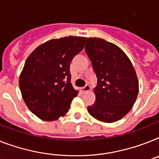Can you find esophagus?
Masks as SVG:
<instances>
[{"mask_svg": "<svg viewBox=\"0 0 159 159\" xmlns=\"http://www.w3.org/2000/svg\"><path fill=\"white\" fill-rule=\"evenodd\" d=\"M83 92H84V93H87V92H89V90H90V86H89V84H86L84 86V87L83 88Z\"/></svg>", "mask_w": 159, "mask_h": 159, "instance_id": "1", "label": "esophagus"}]
</instances>
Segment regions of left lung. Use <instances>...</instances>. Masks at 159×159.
<instances>
[{"mask_svg": "<svg viewBox=\"0 0 159 159\" xmlns=\"http://www.w3.org/2000/svg\"><path fill=\"white\" fill-rule=\"evenodd\" d=\"M85 52L98 78L96 101L88 111L99 121H118L129 112L138 95L134 67L121 48L100 38H87Z\"/></svg>", "mask_w": 159, "mask_h": 159, "instance_id": "left-lung-1", "label": "left lung"}]
</instances>
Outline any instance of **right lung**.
Returning a JSON list of instances; mask_svg holds the SVG:
<instances>
[{"mask_svg":"<svg viewBox=\"0 0 159 159\" xmlns=\"http://www.w3.org/2000/svg\"><path fill=\"white\" fill-rule=\"evenodd\" d=\"M85 37L68 36L42 44L26 60L19 88L30 111L44 121L65 115L78 94L70 83V65L84 48Z\"/></svg>","mask_w":159,"mask_h":159,"instance_id":"obj_1","label":"right lung"}]
</instances>
